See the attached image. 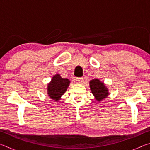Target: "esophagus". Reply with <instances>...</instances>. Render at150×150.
<instances>
[{"label": "esophagus", "instance_id": "obj_1", "mask_svg": "<svg viewBox=\"0 0 150 150\" xmlns=\"http://www.w3.org/2000/svg\"><path fill=\"white\" fill-rule=\"evenodd\" d=\"M75 80L77 83H83V78H81V77L75 78Z\"/></svg>", "mask_w": 150, "mask_h": 150}]
</instances>
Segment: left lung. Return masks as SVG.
<instances>
[{
  "mask_svg": "<svg viewBox=\"0 0 150 150\" xmlns=\"http://www.w3.org/2000/svg\"><path fill=\"white\" fill-rule=\"evenodd\" d=\"M89 85L91 92L97 101H101L109 95L107 87L98 79L90 81Z\"/></svg>",
  "mask_w": 150,
  "mask_h": 150,
  "instance_id": "8db88e82",
  "label": "left lung"
}]
</instances>
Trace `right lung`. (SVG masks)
I'll list each match as a JSON object with an SVG mask.
<instances>
[{"label":"right lung","mask_w":150,"mask_h":150,"mask_svg":"<svg viewBox=\"0 0 150 150\" xmlns=\"http://www.w3.org/2000/svg\"><path fill=\"white\" fill-rule=\"evenodd\" d=\"M70 81L68 79L62 78L59 74L55 75L51 82L47 85V95L55 101L59 100L69 87Z\"/></svg>","instance_id":"1"}]
</instances>
